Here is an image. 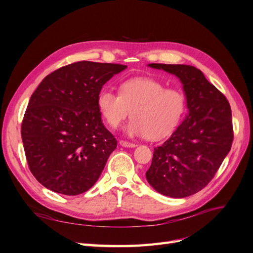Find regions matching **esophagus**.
Returning <instances> with one entry per match:
<instances>
[{
  "label": "esophagus",
  "instance_id": "obj_1",
  "mask_svg": "<svg viewBox=\"0 0 253 253\" xmlns=\"http://www.w3.org/2000/svg\"><path fill=\"white\" fill-rule=\"evenodd\" d=\"M119 143L122 145V147H127V148H134V147H136L135 143L126 141V140H120Z\"/></svg>",
  "mask_w": 253,
  "mask_h": 253
}]
</instances>
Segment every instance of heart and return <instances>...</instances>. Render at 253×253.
<instances>
[{
  "mask_svg": "<svg viewBox=\"0 0 253 253\" xmlns=\"http://www.w3.org/2000/svg\"><path fill=\"white\" fill-rule=\"evenodd\" d=\"M97 104L110 127L117 128L131 114L133 118L126 127L128 135L159 139L178 125L186 110V96L163 82L139 77L122 83L120 94L102 89Z\"/></svg>",
  "mask_w": 253,
  "mask_h": 253,
  "instance_id": "heart-1",
  "label": "heart"
}]
</instances>
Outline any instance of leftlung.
Segmentation results:
<instances>
[{"label": "left lung", "instance_id": "obj_1", "mask_svg": "<svg viewBox=\"0 0 253 253\" xmlns=\"http://www.w3.org/2000/svg\"><path fill=\"white\" fill-rule=\"evenodd\" d=\"M149 66L177 76L187 97L189 114L169 139L154 148L145 177L163 195L190 196L212 180L231 149L230 104L194 66L159 63Z\"/></svg>", "mask_w": 253, "mask_h": 253}]
</instances>
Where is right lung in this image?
<instances>
[{
    "label": "right lung",
    "instance_id": "1",
    "mask_svg": "<svg viewBox=\"0 0 253 253\" xmlns=\"http://www.w3.org/2000/svg\"><path fill=\"white\" fill-rule=\"evenodd\" d=\"M126 65L79 61L47 75L30 97L21 135L30 172L53 192L78 195L95 185L117 140L97 99Z\"/></svg>",
    "mask_w": 253,
    "mask_h": 253
}]
</instances>
